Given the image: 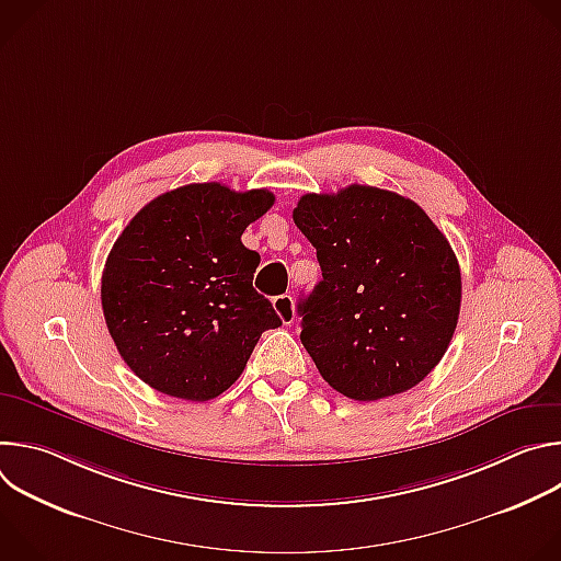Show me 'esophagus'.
<instances>
[{
    "label": "esophagus",
    "instance_id": "obj_1",
    "mask_svg": "<svg viewBox=\"0 0 561 561\" xmlns=\"http://www.w3.org/2000/svg\"><path fill=\"white\" fill-rule=\"evenodd\" d=\"M275 312L279 314V319L284 324H293L295 322V301L290 295H279L273 299Z\"/></svg>",
    "mask_w": 561,
    "mask_h": 561
}]
</instances>
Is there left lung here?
I'll use <instances>...</instances> for the list:
<instances>
[{
	"instance_id": "8db88e82",
	"label": "left lung",
	"mask_w": 561,
	"mask_h": 561,
	"mask_svg": "<svg viewBox=\"0 0 561 561\" xmlns=\"http://www.w3.org/2000/svg\"><path fill=\"white\" fill-rule=\"evenodd\" d=\"M293 219L322 266L299 301L319 375L357 402L417 386L459 317L461 273L444 232L413 199L362 184L304 195Z\"/></svg>"
}]
</instances>
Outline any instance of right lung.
I'll return each mask as SVG.
<instances>
[{
	"label": "right lung",
	"instance_id": "right-lung-1",
	"mask_svg": "<svg viewBox=\"0 0 561 561\" xmlns=\"http://www.w3.org/2000/svg\"><path fill=\"white\" fill-rule=\"evenodd\" d=\"M275 195L188 184L146 204L122 230L102 275L108 333L150 388L208 402L247 368L262 333L282 327L253 288L260 253L242 232Z\"/></svg>",
	"mask_w": 561,
	"mask_h": 561
}]
</instances>
